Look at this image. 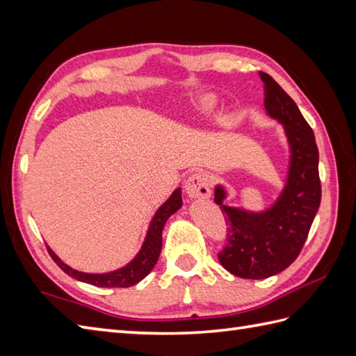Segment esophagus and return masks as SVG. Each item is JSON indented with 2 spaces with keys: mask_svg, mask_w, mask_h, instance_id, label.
Returning a JSON list of instances; mask_svg holds the SVG:
<instances>
[{
  "mask_svg": "<svg viewBox=\"0 0 356 356\" xmlns=\"http://www.w3.org/2000/svg\"><path fill=\"white\" fill-rule=\"evenodd\" d=\"M185 191L191 199H207L211 195V179L207 172L195 171L188 177Z\"/></svg>",
  "mask_w": 356,
  "mask_h": 356,
  "instance_id": "1",
  "label": "esophagus"
}]
</instances>
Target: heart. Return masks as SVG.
Here are the masks:
<instances>
[{"mask_svg": "<svg viewBox=\"0 0 356 356\" xmlns=\"http://www.w3.org/2000/svg\"><path fill=\"white\" fill-rule=\"evenodd\" d=\"M203 104H205V107H209V104H211V102H209V101H205Z\"/></svg>", "mask_w": 356, "mask_h": 356, "instance_id": "obj_1", "label": "heart"}]
</instances>
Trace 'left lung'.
I'll use <instances>...</instances> for the list:
<instances>
[{
	"label": "left lung",
	"instance_id": "left-lung-1",
	"mask_svg": "<svg viewBox=\"0 0 356 356\" xmlns=\"http://www.w3.org/2000/svg\"><path fill=\"white\" fill-rule=\"evenodd\" d=\"M264 84V108L284 127L291 147L289 176L283 193L264 213H246L223 205L222 186L214 202L226 222V245L218 252L222 266L241 278H268L284 270L305 246L321 202L318 148L311 125L297 104L268 73L260 72Z\"/></svg>",
	"mask_w": 356,
	"mask_h": 356
}]
</instances>
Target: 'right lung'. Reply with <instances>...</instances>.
Here are the masks:
<instances>
[{
  "label": "right lung",
  "mask_w": 356,
  "mask_h": 356,
  "mask_svg": "<svg viewBox=\"0 0 356 356\" xmlns=\"http://www.w3.org/2000/svg\"><path fill=\"white\" fill-rule=\"evenodd\" d=\"M180 207H182V191H180V188H177V190L171 194V197L157 209L153 220H151L145 241H143L140 251L134 257V260L128 263L127 266L120 268L118 270L108 272V274H86V272L74 270L59 260L56 254L53 252L50 248H47L49 254L53 259V261H55L67 275L76 278L79 282H84L97 287L134 286L136 283H139L140 280L145 278L151 272V269L154 268V264L157 263L159 255H161V251H162L163 226L166 220H168V217L176 213Z\"/></svg>",
  "instance_id": "1"
}]
</instances>
